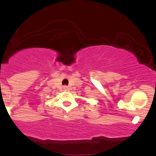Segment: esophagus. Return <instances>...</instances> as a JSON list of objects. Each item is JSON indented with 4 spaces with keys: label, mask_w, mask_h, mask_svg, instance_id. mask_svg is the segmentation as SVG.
Instances as JSON below:
<instances>
[{
    "label": "esophagus",
    "mask_w": 156,
    "mask_h": 156,
    "mask_svg": "<svg viewBox=\"0 0 156 156\" xmlns=\"http://www.w3.org/2000/svg\"><path fill=\"white\" fill-rule=\"evenodd\" d=\"M63 90H69V87H67V86H64V87H63Z\"/></svg>",
    "instance_id": "obj_1"
}]
</instances>
